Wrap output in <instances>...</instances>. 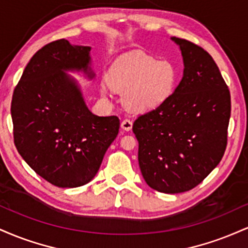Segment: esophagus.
I'll return each mask as SVG.
<instances>
[{
	"mask_svg": "<svg viewBox=\"0 0 248 248\" xmlns=\"http://www.w3.org/2000/svg\"><path fill=\"white\" fill-rule=\"evenodd\" d=\"M132 127H133V122L128 120V119H124V120L121 122V128L124 130H126V132H129V130L132 129Z\"/></svg>",
	"mask_w": 248,
	"mask_h": 248,
	"instance_id": "34e87169",
	"label": "esophagus"
}]
</instances>
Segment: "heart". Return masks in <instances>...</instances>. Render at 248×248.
Here are the masks:
<instances>
[{
	"label": "heart",
	"mask_w": 248,
	"mask_h": 248,
	"mask_svg": "<svg viewBox=\"0 0 248 248\" xmlns=\"http://www.w3.org/2000/svg\"><path fill=\"white\" fill-rule=\"evenodd\" d=\"M179 80V71L169 59L157 61L141 52L124 53L107 71V82L101 85L104 96L110 87L122 92V102L132 112L156 109L171 98Z\"/></svg>",
	"instance_id": "obj_1"
}]
</instances>
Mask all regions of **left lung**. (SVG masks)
<instances>
[{"label":"left lung","mask_w":248,"mask_h":248,"mask_svg":"<svg viewBox=\"0 0 248 248\" xmlns=\"http://www.w3.org/2000/svg\"><path fill=\"white\" fill-rule=\"evenodd\" d=\"M183 57V77L171 98L133 124L139 166L156 191L179 193L198 186L218 166L227 143L230 91L212 57L171 37Z\"/></svg>","instance_id":"8db88e82"}]
</instances>
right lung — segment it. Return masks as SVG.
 <instances>
[{
	"mask_svg": "<svg viewBox=\"0 0 248 248\" xmlns=\"http://www.w3.org/2000/svg\"><path fill=\"white\" fill-rule=\"evenodd\" d=\"M91 47L59 39L38 50L14 91L11 118L19 155L33 171L59 187L92 181L120 128L118 116L88 109L79 82L94 79Z\"/></svg>",
	"mask_w": 248,
	"mask_h": 248,
	"instance_id": "1",
	"label": "right lung"
}]
</instances>
